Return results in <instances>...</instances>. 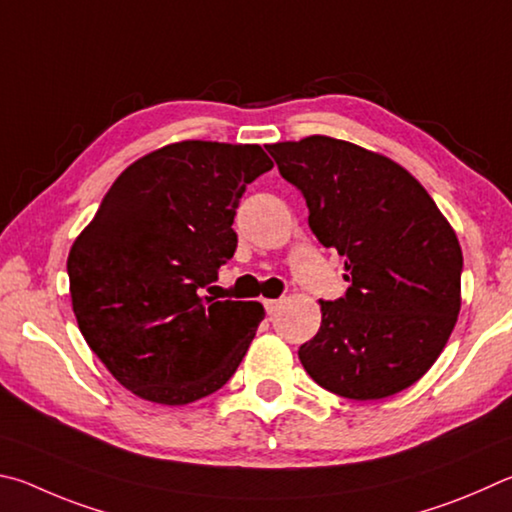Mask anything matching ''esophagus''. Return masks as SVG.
<instances>
[{
  "mask_svg": "<svg viewBox=\"0 0 512 512\" xmlns=\"http://www.w3.org/2000/svg\"><path fill=\"white\" fill-rule=\"evenodd\" d=\"M279 308H281V299H267L265 301L267 315H276V312H279Z\"/></svg>",
  "mask_w": 512,
  "mask_h": 512,
  "instance_id": "obj_1",
  "label": "esophagus"
}]
</instances>
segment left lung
I'll return each mask as SVG.
<instances>
[{
    "label": "left lung",
    "mask_w": 512,
    "mask_h": 512,
    "mask_svg": "<svg viewBox=\"0 0 512 512\" xmlns=\"http://www.w3.org/2000/svg\"><path fill=\"white\" fill-rule=\"evenodd\" d=\"M306 197L308 224L344 256L351 283L319 301L321 326L299 348L319 387L380 400L432 369L461 310L463 254L450 222L396 161L342 139L306 137L265 146Z\"/></svg>",
    "instance_id": "left-lung-1"
}]
</instances>
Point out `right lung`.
Instances as JSON below:
<instances>
[{"instance_id":"obj_1","label":"right lung","mask_w":512,"mask_h":512,"mask_svg":"<svg viewBox=\"0 0 512 512\" xmlns=\"http://www.w3.org/2000/svg\"><path fill=\"white\" fill-rule=\"evenodd\" d=\"M254 143L179 141L130 164L67 258L85 342L134 396L188 405L227 384L265 317L202 288L238 245L247 184L272 170Z\"/></svg>"}]
</instances>
